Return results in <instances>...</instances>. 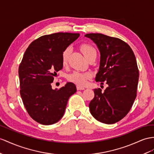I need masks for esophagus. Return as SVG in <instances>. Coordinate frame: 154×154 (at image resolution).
I'll list each match as a JSON object with an SVG mask.
<instances>
[{
	"mask_svg": "<svg viewBox=\"0 0 154 154\" xmlns=\"http://www.w3.org/2000/svg\"><path fill=\"white\" fill-rule=\"evenodd\" d=\"M77 90H85V88L83 87V86L77 85Z\"/></svg>",
	"mask_w": 154,
	"mask_h": 154,
	"instance_id": "obj_1",
	"label": "esophagus"
}]
</instances>
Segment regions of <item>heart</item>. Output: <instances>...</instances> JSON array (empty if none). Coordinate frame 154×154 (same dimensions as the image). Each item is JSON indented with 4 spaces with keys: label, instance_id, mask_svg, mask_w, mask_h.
<instances>
[{
    "label": "heart",
    "instance_id": "obj_1",
    "mask_svg": "<svg viewBox=\"0 0 154 154\" xmlns=\"http://www.w3.org/2000/svg\"><path fill=\"white\" fill-rule=\"evenodd\" d=\"M81 52L82 53L86 58H87L90 54L93 53H96V49L94 48L91 45L88 43H82L80 46ZM70 53V47L66 48L62 55V63L63 65L66 64L68 62V59ZM91 74L88 72H81L78 71H74L72 73L68 75V80L70 82H74L78 85H85L86 82L91 78Z\"/></svg>",
    "mask_w": 154,
    "mask_h": 154
}]
</instances>
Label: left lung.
I'll use <instances>...</instances> for the list:
<instances>
[{
  "mask_svg": "<svg viewBox=\"0 0 154 154\" xmlns=\"http://www.w3.org/2000/svg\"><path fill=\"white\" fill-rule=\"evenodd\" d=\"M85 36L93 40L100 51L96 81L109 85L103 92L101 88L94 90L90 113L102 123L115 124L127 115L137 96L139 72L135 56L128 43L119 38L100 33Z\"/></svg>",
  "mask_w": 154,
  "mask_h": 154,
  "instance_id": "1",
  "label": "left lung"
}]
</instances>
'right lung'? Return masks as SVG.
Listing matches in <instances>:
<instances>
[{
	"mask_svg": "<svg viewBox=\"0 0 154 154\" xmlns=\"http://www.w3.org/2000/svg\"><path fill=\"white\" fill-rule=\"evenodd\" d=\"M79 33L57 32L44 35L30 43L19 67L20 94L30 116L43 125L60 120L69 97L77 91L72 82L53 90L51 82L62 69V55Z\"/></svg>",
	"mask_w": 154,
	"mask_h": 154,
	"instance_id": "1",
	"label": "right lung"
}]
</instances>
